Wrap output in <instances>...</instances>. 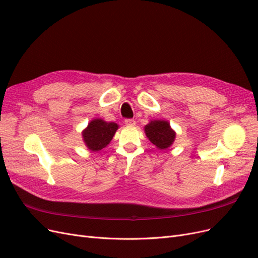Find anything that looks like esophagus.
<instances>
[{
    "label": "esophagus",
    "instance_id": "obj_1",
    "mask_svg": "<svg viewBox=\"0 0 258 258\" xmlns=\"http://www.w3.org/2000/svg\"><path fill=\"white\" fill-rule=\"evenodd\" d=\"M124 123H126V126H135L136 121L134 119H126L124 120Z\"/></svg>",
    "mask_w": 258,
    "mask_h": 258
}]
</instances>
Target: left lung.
Segmentation results:
<instances>
[{
	"label": "left lung",
	"mask_w": 258,
	"mask_h": 258,
	"mask_svg": "<svg viewBox=\"0 0 258 258\" xmlns=\"http://www.w3.org/2000/svg\"><path fill=\"white\" fill-rule=\"evenodd\" d=\"M145 135L160 151L167 150L175 141V131L171 128L170 122L163 119L150 120L144 127Z\"/></svg>",
	"instance_id": "obj_1"
}]
</instances>
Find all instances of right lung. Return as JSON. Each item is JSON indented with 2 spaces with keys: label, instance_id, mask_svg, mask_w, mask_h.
Returning <instances> with one entry per match:
<instances>
[{
  "label": "right lung",
  "instance_id": "add662e5",
  "mask_svg": "<svg viewBox=\"0 0 258 258\" xmlns=\"http://www.w3.org/2000/svg\"><path fill=\"white\" fill-rule=\"evenodd\" d=\"M118 127L116 122L95 118L82 131L83 141L91 152H99L110 144Z\"/></svg>",
  "mask_w": 258,
  "mask_h": 258
}]
</instances>
